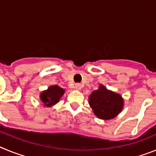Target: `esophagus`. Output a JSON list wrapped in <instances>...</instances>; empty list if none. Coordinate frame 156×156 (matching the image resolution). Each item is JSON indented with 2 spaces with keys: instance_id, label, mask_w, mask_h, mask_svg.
<instances>
[{
  "instance_id": "34e87169",
  "label": "esophagus",
  "mask_w": 156,
  "mask_h": 156,
  "mask_svg": "<svg viewBox=\"0 0 156 156\" xmlns=\"http://www.w3.org/2000/svg\"><path fill=\"white\" fill-rule=\"evenodd\" d=\"M75 89L76 90H81V88H82V86H81L80 83H76V84H75Z\"/></svg>"
}]
</instances>
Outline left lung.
Listing matches in <instances>:
<instances>
[{
	"mask_svg": "<svg viewBox=\"0 0 156 156\" xmlns=\"http://www.w3.org/2000/svg\"><path fill=\"white\" fill-rule=\"evenodd\" d=\"M89 105L96 116L101 119H113L122 112L124 101L119 94L108 90L103 84L90 94Z\"/></svg>",
	"mask_w": 156,
	"mask_h": 156,
	"instance_id": "left-lung-1",
	"label": "left lung"
}]
</instances>
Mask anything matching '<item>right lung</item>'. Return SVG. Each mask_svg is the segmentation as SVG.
Masks as SVG:
<instances>
[{
  "mask_svg": "<svg viewBox=\"0 0 156 156\" xmlns=\"http://www.w3.org/2000/svg\"><path fill=\"white\" fill-rule=\"evenodd\" d=\"M66 90L58 85L50 86L40 94V100L45 107H51L59 102Z\"/></svg>",
  "mask_w": 156,
  "mask_h": 156,
  "instance_id": "obj_1",
  "label": "right lung"
}]
</instances>
